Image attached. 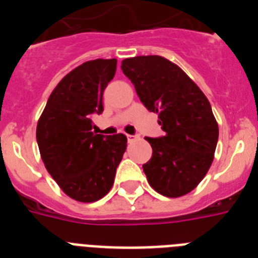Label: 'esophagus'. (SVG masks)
<instances>
[{"label": "esophagus", "instance_id": "34e87169", "mask_svg": "<svg viewBox=\"0 0 258 258\" xmlns=\"http://www.w3.org/2000/svg\"><path fill=\"white\" fill-rule=\"evenodd\" d=\"M127 141H129V142H133V141H136L137 138H138V137L137 136H131V134H127Z\"/></svg>", "mask_w": 258, "mask_h": 258}]
</instances>
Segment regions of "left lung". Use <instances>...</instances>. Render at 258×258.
<instances>
[{
    "instance_id": "obj_1",
    "label": "left lung",
    "mask_w": 258,
    "mask_h": 258,
    "mask_svg": "<svg viewBox=\"0 0 258 258\" xmlns=\"http://www.w3.org/2000/svg\"><path fill=\"white\" fill-rule=\"evenodd\" d=\"M121 70L165 132L160 138L146 137L152 147L151 160L143 164L147 181L164 197H183L202 182L213 163L218 124L208 98L164 56L126 58Z\"/></svg>"
}]
</instances>
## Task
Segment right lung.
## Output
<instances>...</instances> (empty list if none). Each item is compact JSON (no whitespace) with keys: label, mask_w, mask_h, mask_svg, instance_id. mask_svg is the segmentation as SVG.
Here are the masks:
<instances>
[{"label":"right lung","mask_w":258,"mask_h":258,"mask_svg":"<svg viewBox=\"0 0 258 258\" xmlns=\"http://www.w3.org/2000/svg\"><path fill=\"white\" fill-rule=\"evenodd\" d=\"M117 60L94 59L80 64L50 94L36 129L45 168L71 199L93 203L112 187L126 150L124 134L92 132L93 113L103 111L102 97Z\"/></svg>","instance_id":"right-lung-1"}]
</instances>
